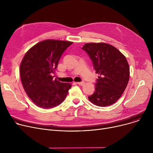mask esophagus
<instances>
[{
    "label": "esophagus",
    "mask_w": 153,
    "mask_h": 153,
    "mask_svg": "<svg viewBox=\"0 0 153 153\" xmlns=\"http://www.w3.org/2000/svg\"><path fill=\"white\" fill-rule=\"evenodd\" d=\"M76 84L80 85H84L85 84V82L84 81H82V82H76Z\"/></svg>",
    "instance_id": "34e87169"
}]
</instances>
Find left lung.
Instances as JSON below:
<instances>
[{
  "label": "left lung",
  "instance_id": "8db88e82",
  "mask_svg": "<svg viewBox=\"0 0 153 153\" xmlns=\"http://www.w3.org/2000/svg\"><path fill=\"white\" fill-rule=\"evenodd\" d=\"M92 61L99 76L95 91L89 100L94 105L106 107L122 95L130 78L129 64L125 56L114 46L105 43H86L82 48Z\"/></svg>",
  "mask_w": 153,
  "mask_h": 153
}]
</instances>
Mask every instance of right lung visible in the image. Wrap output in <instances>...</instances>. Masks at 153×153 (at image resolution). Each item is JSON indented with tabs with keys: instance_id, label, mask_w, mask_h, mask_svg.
<instances>
[{
	"instance_id": "obj_1",
	"label": "right lung",
	"mask_w": 153,
	"mask_h": 153,
	"mask_svg": "<svg viewBox=\"0 0 153 153\" xmlns=\"http://www.w3.org/2000/svg\"><path fill=\"white\" fill-rule=\"evenodd\" d=\"M72 42L46 39L32 46L21 62L20 74L23 89L36 105L51 108L66 97L71 85L53 79L63 52Z\"/></svg>"
}]
</instances>
